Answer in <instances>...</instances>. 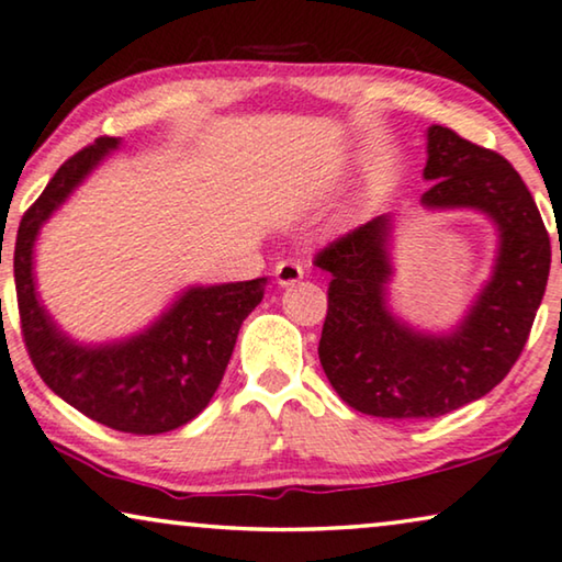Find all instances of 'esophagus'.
<instances>
[{"label": "esophagus", "instance_id": "esophagus-1", "mask_svg": "<svg viewBox=\"0 0 562 562\" xmlns=\"http://www.w3.org/2000/svg\"><path fill=\"white\" fill-rule=\"evenodd\" d=\"M303 274H305V269L297 259H282V261H277V265H274V277H277V282H280L282 288L301 282Z\"/></svg>", "mask_w": 562, "mask_h": 562}]
</instances>
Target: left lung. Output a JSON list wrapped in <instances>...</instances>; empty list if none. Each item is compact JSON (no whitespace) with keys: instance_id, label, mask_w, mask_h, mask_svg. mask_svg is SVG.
Masks as SVG:
<instances>
[{"instance_id":"8db88e82","label":"left lung","mask_w":562,"mask_h":562,"mask_svg":"<svg viewBox=\"0 0 562 562\" xmlns=\"http://www.w3.org/2000/svg\"><path fill=\"white\" fill-rule=\"evenodd\" d=\"M424 177L431 179L424 205L477 207L496 221V272L458 331L424 336L385 308L387 215L351 228L313 257L331 274L321 368L341 401L368 416L437 418L483 398L519 359L548 288V228L504 156L431 125Z\"/></svg>"}]
</instances>
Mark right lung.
<instances>
[{"label": "right lung", "instance_id": "add662e5", "mask_svg": "<svg viewBox=\"0 0 562 562\" xmlns=\"http://www.w3.org/2000/svg\"><path fill=\"white\" fill-rule=\"evenodd\" d=\"M115 146L117 138L102 136L66 159L22 215L12 251L14 288L22 341L43 383L92 422L144 437L192 422L211 403L238 328L265 297L267 280L187 290L159 324L112 347L85 349L66 339L37 303L33 244L43 221Z\"/></svg>", "mask_w": 562, "mask_h": 562}]
</instances>
